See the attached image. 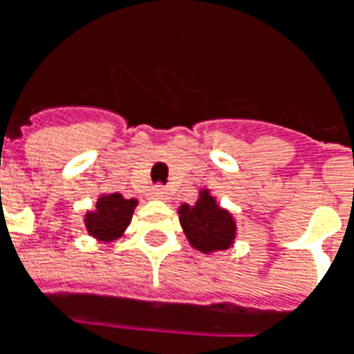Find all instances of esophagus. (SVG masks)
Wrapping results in <instances>:
<instances>
[{"label":"esophagus","mask_w":354,"mask_h":354,"mask_svg":"<svg viewBox=\"0 0 354 354\" xmlns=\"http://www.w3.org/2000/svg\"><path fill=\"white\" fill-rule=\"evenodd\" d=\"M168 196H170V194H168V188L162 186V184L152 188V198H154V200H168Z\"/></svg>","instance_id":"1"}]
</instances>
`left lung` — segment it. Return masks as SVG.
Returning <instances> with one entry per match:
<instances>
[{
  "label": "left lung",
  "instance_id": "8db88e82",
  "mask_svg": "<svg viewBox=\"0 0 354 354\" xmlns=\"http://www.w3.org/2000/svg\"><path fill=\"white\" fill-rule=\"evenodd\" d=\"M180 223L188 241L204 254L230 248L236 236V225L232 216L225 209L216 206V200L207 192L200 194L198 202L192 206L182 204Z\"/></svg>",
  "mask_w": 354,
  "mask_h": 354
}]
</instances>
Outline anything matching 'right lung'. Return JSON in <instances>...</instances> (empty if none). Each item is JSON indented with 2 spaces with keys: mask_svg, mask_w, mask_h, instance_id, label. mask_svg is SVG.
Returning <instances> with one entry per match:
<instances>
[{
  "mask_svg": "<svg viewBox=\"0 0 354 354\" xmlns=\"http://www.w3.org/2000/svg\"><path fill=\"white\" fill-rule=\"evenodd\" d=\"M134 206L136 200H124L120 194L102 196L97 202V209L86 216V230L104 241L118 238L131 223Z\"/></svg>",
  "mask_w": 354,
  "mask_h": 354,
  "instance_id": "right-lung-1",
  "label": "right lung"
}]
</instances>
